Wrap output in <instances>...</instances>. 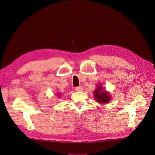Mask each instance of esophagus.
<instances>
[{"label":"esophagus","instance_id":"1","mask_svg":"<svg viewBox=\"0 0 155 155\" xmlns=\"http://www.w3.org/2000/svg\"><path fill=\"white\" fill-rule=\"evenodd\" d=\"M75 89H76V91H78V92H82V91H83V87H82V86H79V87H76Z\"/></svg>","mask_w":155,"mask_h":155}]
</instances>
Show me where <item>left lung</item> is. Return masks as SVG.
Instances as JSON below:
<instances>
[{
	"label": "left lung",
	"mask_w": 155,
	"mask_h": 155,
	"mask_svg": "<svg viewBox=\"0 0 155 155\" xmlns=\"http://www.w3.org/2000/svg\"><path fill=\"white\" fill-rule=\"evenodd\" d=\"M104 88L101 85L98 84L96 89L93 92L95 100L100 104H105L109 103L111 100V97L109 93L107 91L103 90Z\"/></svg>",
	"instance_id": "left-lung-1"
}]
</instances>
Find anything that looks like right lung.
<instances>
[{"mask_svg": "<svg viewBox=\"0 0 155 155\" xmlns=\"http://www.w3.org/2000/svg\"><path fill=\"white\" fill-rule=\"evenodd\" d=\"M58 95H60V94H58Z\"/></svg>", "mask_w": 155, "mask_h": 155, "instance_id": "obj_1", "label": "right lung"}]
</instances>
